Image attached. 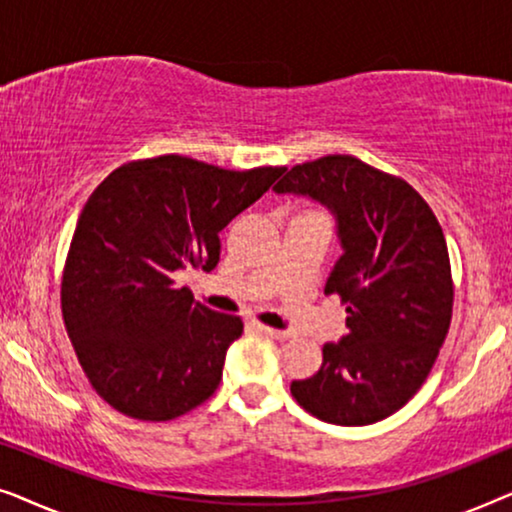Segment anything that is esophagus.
I'll return each instance as SVG.
<instances>
[{
    "label": "esophagus",
    "instance_id": "obj_1",
    "mask_svg": "<svg viewBox=\"0 0 512 512\" xmlns=\"http://www.w3.org/2000/svg\"><path fill=\"white\" fill-rule=\"evenodd\" d=\"M256 328H258V331H261L263 335H268V338H275V340H279V342H284V340L291 338L289 331H279V328H270V326H263V324H258Z\"/></svg>",
    "mask_w": 512,
    "mask_h": 512
}]
</instances>
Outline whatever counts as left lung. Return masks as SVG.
I'll use <instances>...</instances> for the list:
<instances>
[{
  "instance_id": "obj_1",
  "label": "left lung",
  "mask_w": 512,
  "mask_h": 512,
  "mask_svg": "<svg viewBox=\"0 0 512 512\" xmlns=\"http://www.w3.org/2000/svg\"><path fill=\"white\" fill-rule=\"evenodd\" d=\"M293 193L335 216L342 256L326 296L347 303V328L324 363L291 394L321 422L366 426L401 410L422 387L452 319V272L443 228L408 181L354 156H324L286 170Z\"/></svg>"
}]
</instances>
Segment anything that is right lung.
Returning <instances> with one entry per match:
<instances>
[{"label":"right lung","mask_w":512,"mask_h":512,"mask_svg":"<svg viewBox=\"0 0 512 512\" xmlns=\"http://www.w3.org/2000/svg\"><path fill=\"white\" fill-rule=\"evenodd\" d=\"M284 167L221 170L184 156L121 165L90 195L62 272V319L93 389L123 415L167 422L221 382L242 319L174 279L212 272L219 233Z\"/></svg>","instance_id":"obj_1"}]
</instances>
